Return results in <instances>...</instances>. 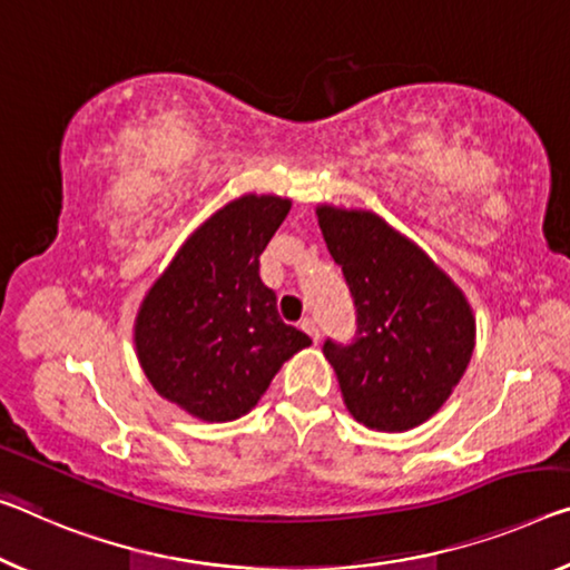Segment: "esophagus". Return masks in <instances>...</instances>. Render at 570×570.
I'll return each mask as SVG.
<instances>
[{
	"instance_id": "34e87169",
	"label": "esophagus",
	"mask_w": 570,
	"mask_h": 570,
	"mask_svg": "<svg viewBox=\"0 0 570 570\" xmlns=\"http://www.w3.org/2000/svg\"><path fill=\"white\" fill-rule=\"evenodd\" d=\"M301 328L305 331V334H308L315 344H318V338H321V334H318V326H315V321L313 318H303V323H301Z\"/></svg>"
}]
</instances>
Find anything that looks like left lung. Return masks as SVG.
Wrapping results in <instances>:
<instances>
[{
  "label": "left lung",
  "mask_w": 570,
  "mask_h": 570,
  "mask_svg": "<svg viewBox=\"0 0 570 570\" xmlns=\"http://www.w3.org/2000/svg\"><path fill=\"white\" fill-rule=\"evenodd\" d=\"M356 305V341L323 344L356 423L405 433L433 417L476 344L469 297L428 252L366 208H315Z\"/></svg>",
  "instance_id": "left-lung-1"
}]
</instances>
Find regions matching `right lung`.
Returning a JSON list of instances; mask_svg holds the SVG:
<instances>
[{"label": "right lung", "mask_w": 570, "mask_h": 570, "mask_svg": "<svg viewBox=\"0 0 570 570\" xmlns=\"http://www.w3.org/2000/svg\"><path fill=\"white\" fill-rule=\"evenodd\" d=\"M293 200L244 194L180 244L135 318L139 366L153 390L204 423L247 415L311 338L277 315L259 255Z\"/></svg>", "instance_id": "right-lung-1"}]
</instances>
